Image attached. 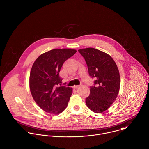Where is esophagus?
<instances>
[{
  "label": "esophagus",
  "instance_id": "obj_1",
  "mask_svg": "<svg viewBox=\"0 0 149 149\" xmlns=\"http://www.w3.org/2000/svg\"><path fill=\"white\" fill-rule=\"evenodd\" d=\"M79 86H80L79 85H75V86H73V88H74V89H77Z\"/></svg>",
  "mask_w": 149,
  "mask_h": 149
}]
</instances>
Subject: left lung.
I'll use <instances>...</instances> for the list:
<instances>
[{
	"label": "left lung",
	"instance_id": "obj_1",
	"mask_svg": "<svg viewBox=\"0 0 149 149\" xmlns=\"http://www.w3.org/2000/svg\"><path fill=\"white\" fill-rule=\"evenodd\" d=\"M89 74L95 78L91 86L90 95L85 102L92 111L100 113L107 110L116 100L120 88V77L117 66L109 54L93 48L81 49Z\"/></svg>",
	"mask_w": 149,
	"mask_h": 149
}]
</instances>
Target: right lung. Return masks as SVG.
<instances>
[{
    "label": "right lung",
    "instance_id": "obj_1",
    "mask_svg": "<svg viewBox=\"0 0 149 149\" xmlns=\"http://www.w3.org/2000/svg\"><path fill=\"white\" fill-rule=\"evenodd\" d=\"M73 49H55L40 56L30 72L29 88L33 98L45 111L58 114L68 105L72 89L61 86L59 73L64 63L76 54Z\"/></svg>",
    "mask_w": 149,
    "mask_h": 149
}]
</instances>
